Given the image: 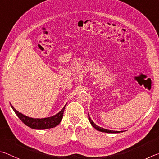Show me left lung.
<instances>
[{"label":"left lung","instance_id":"obj_1","mask_svg":"<svg viewBox=\"0 0 159 159\" xmlns=\"http://www.w3.org/2000/svg\"><path fill=\"white\" fill-rule=\"evenodd\" d=\"M88 116H89V120L91 124L92 125L93 128H95V129L97 130H99V131L101 132H104V133H119L120 132H123V131H115V130H107V129H103V128H101L98 126H97L96 124H94V122L91 120V117L89 116V114H88Z\"/></svg>","mask_w":159,"mask_h":159}]
</instances>
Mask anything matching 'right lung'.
<instances>
[{"mask_svg":"<svg viewBox=\"0 0 159 159\" xmlns=\"http://www.w3.org/2000/svg\"><path fill=\"white\" fill-rule=\"evenodd\" d=\"M63 107L59 112L56 114L55 115L52 116H49V117L46 118H42V119H35V118H31L29 116H27L26 115H23L21 112H18L15 107H14L12 105L10 104L11 107H12V110L15 114L17 115L18 117L20 119V120L23 122L24 124H26L27 126L33 129H37V130H43V129H52V128L56 127L60 124L61 121L62 120L64 109L66 106Z\"/></svg>","mask_w":159,"mask_h":159,"instance_id":"1","label":"right lung"}]
</instances>
